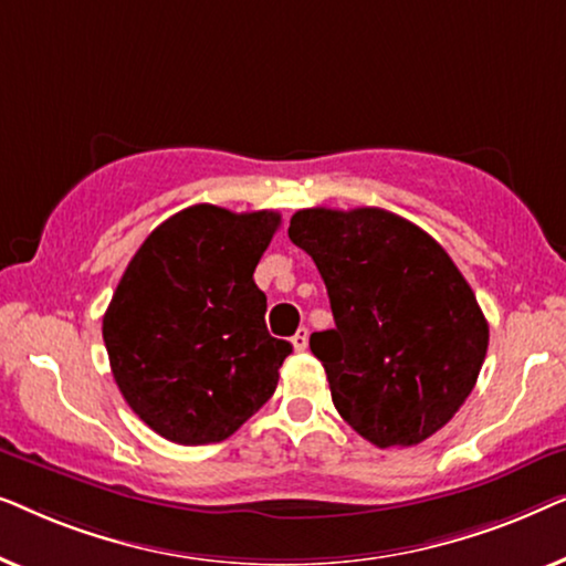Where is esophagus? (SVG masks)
Instances as JSON below:
<instances>
[{"instance_id": "obj_1", "label": "esophagus", "mask_w": 566, "mask_h": 566, "mask_svg": "<svg viewBox=\"0 0 566 566\" xmlns=\"http://www.w3.org/2000/svg\"><path fill=\"white\" fill-rule=\"evenodd\" d=\"M291 343H293V347H296V350H306V345H308V329L306 327H301L296 335L291 337Z\"/></svg>"}]
</instances>
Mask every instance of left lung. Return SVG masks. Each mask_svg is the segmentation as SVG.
I'll list each match as a JSON object with an SVG mask.
<instances>
[{
    "instance_id": "left-lung-1",
    "label": "left lung",
    "mask_w": 566,
    "mask_h": 566,
    "mask_svg": "<svg viewBox=\"0 0 566 566\" xmlns=\"http://www.w3.org/2000/svg\"><path fill=\"white\" fill-rule=\"evenodd\" d=\"M289 237L327 285L335 329L308 345L337 412L378 448L422 443L467 401L490 345L467 277L428 231L384 208H304Z\"/></svg>"
}]
</instances>
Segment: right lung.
Returning <instances> with one entry per match:
<instances>
[{
    "instance_id": "right-lung-1",
    "label": "right lung",
    "mask_w": 566,
    "mask_h": 566,
    "mask_svg": "<svg viewBox=\"0 0 566 566\" xmlns=\"http://www.w3.org/2000/svg\"><path fill=\"white\" fill-rule=\"evenodd\" d=\"M277 227L275 211L198 203L128 262L103 339L123 399L161 438L221 443L273 397L293 347L268 332L252 275Z\"/></svg>"
}]
</instances>
